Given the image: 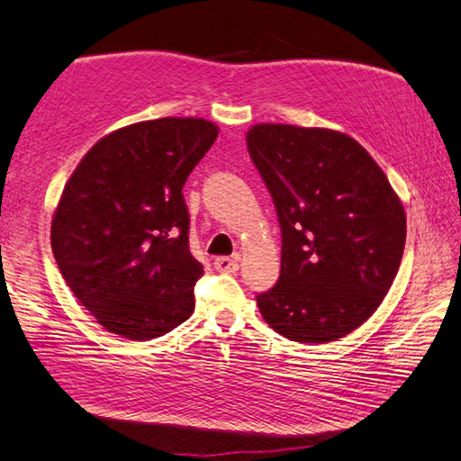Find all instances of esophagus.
Returning <instances> with one entry per match:
<instances>
[{"mask_svg": "<svg viewBox=\"0 0 461 461\" xmlns=\"http://www.w3.org/2000/svg\"><path fill=\"white\" fill-rule=\"evenodd\" d=\"M213 266H215V270H217V272H236L238 267H240V264H238V256H233V258H228V256L215 258Z\"/></svg>", "mask_w": 461, "mask_h": 461, "instance_id": "obj_1", "label": "esophagus"}]
</instances>
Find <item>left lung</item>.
I'll list each match as a JSON object with an SVG mask.
<instances>
[{
  "label": "left lung",
  "mask_w": 461,
  "mask_h": 461,
  "mask_svg": "<svg viewBox=\"0 0 461 461\" xmlns=\"http://www.w3.org/2000/svg\"><path fill=\"white\" fill-rule=\"evenodd\" d=\"M246 140L282 230L280 278L256 296L259 312L303 345L347 337L397 276L407 236L401 199L345 132L264 122Z\"/></svg>",
  "instance_id": "1"
}]
</instances>
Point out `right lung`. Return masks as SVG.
<instances>
[{
  "mask_svg": "<svg viewBox=\"0 0 461 461\" xmlns=\"http://www.w3.org/2000/svg\"><path fill=\"white\" fill-rule=\"evenodd\" d=\"M215 139L203 119L129 124L100 139L66 183L52 252L108 332L150 340L194 314L203 266L189 252L183 185Z\"/></svg>",
  "mask_w": 461,
  "mask_h": 461,
  "instance_id": "add662e5",
  "label": "right lung"
}]
</instances>
